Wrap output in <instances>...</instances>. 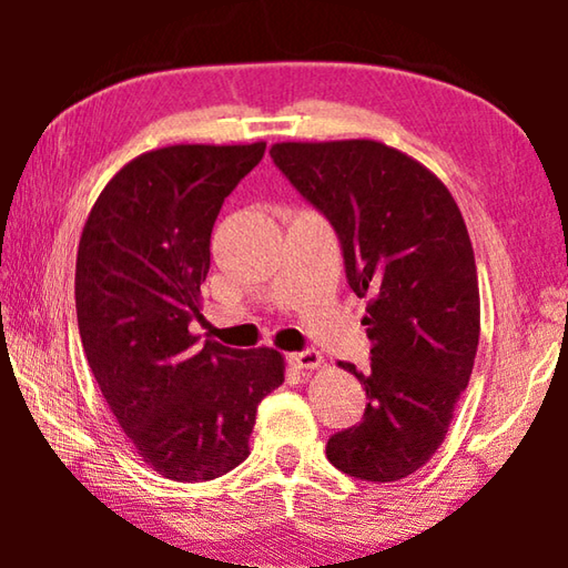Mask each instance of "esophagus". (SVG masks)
Instances as JSON below:
<instances>
[{"mask_svg": "<svg viewBox=\"0 0 568 568\" xmlns=\"http://www.w3.org/2000/svg\"><path fill=\"white\" fill-rule=\"evenodd\" d=\"M291 363L297 371H318L323 365V355L318 351H303V353H293Z\"/></svg>", "mask_w": 568, "mask_h": 568, "instance_id": "1", "label": "esophagus"}]
</instances>
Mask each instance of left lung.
I'll return each mask as SVG.
<instances>
[{"mask_svg":"<svg viewBox=\"0 0 568 568\" xmlns=\"http://www.w3.org/2000/svg\"><path fill=\"white\" fill-rule=\"evenodd\" d=\"M275 165L331 220L348 285L365 297L371 368L363 420L325 454L361 480H400L444 444L480 335L476 257L464 215L434 172L378 140L275 142Z\"/></svg>","mask_w":568,"mask_h":568,"instance_id":"1","label":"left lung"}]
</instances>
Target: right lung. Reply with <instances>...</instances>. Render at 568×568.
<instances>
[{
    "label": "right lung",
    "instance_id": "obj_1",
    "mask_svg": "<svg viewBox=\"0 0 568 568\" xmlns=\"http://www.w3.org/2000/svg\"><path fill=\"white\" fill-rule=\"evenodd\" d=\"M263 155V140L142 152L82 227L74 301L84 355L140 458L172 480H213L243 464L257 403L285 381L281 351L197 345L187 331L220 207Z\"/></svg>",
    "mask_w": 568,
    "mask_h": 568
}]
</instances>
